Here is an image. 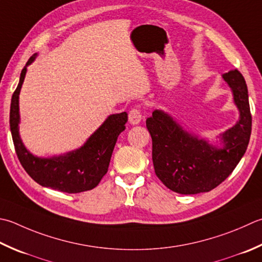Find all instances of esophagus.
<instances>
[{"instance_id": "1", "label": "esophagus", "mask_w": 262, "mask_h": 262, "mask_svg": "<svg viewBox=\"0 0 262 262\" xmlns=\"http://www.w3.org/2000/svg\"><path fill=\"white\" fill-rule=\"evenodd\" d=\"M128 120L132 125H137L140 124L141 120H142V114L140 110L137 109H132L129 111V114H128Z\"/></svg>"}]
</instances>
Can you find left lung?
<instances>
[{
  "label": "left lung",
  "mask_w": 262,
  "mask_h": 262,
  "mask_svg": "<svg viewBox=\"0 0 262 262\" xmlns=\"http://www.w3.org/2000/svg\"><path fill=\"white\" fill-rule=\"evenodd\" d=\"M223 79L232 91L239 116L236 124L217 136V144L186 130L163 110H155L146 119L156 173L173 192L211 191L233 172L247 151L252 127L247 83L237 69L224 74Z\"/></svg>",
  "instance_id": "8db88e82"
}]
</instances>
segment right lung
I'll return each instance as SVG.
<instances>
[{
  "instance_id": "right-lung-1",
  "label": "right lung",
  "mask_w": 262,
  "mask_h": 262,
  "mask_svg": "<svg viewBox=\"0 0 262 262\" xmlns=\"http://www.w3.org/2000/svg\"><path fill=\"white\" fill-rule=\"evenodd\" d=\"M36 56L37 54H34L24 67L10 106V129L18 159L26 172L39 185L66 193L90 191L106 173L117 138L125 130L128 116L126 112L110 115L76 150L49 158L34 156L25 146L19 134V95L27 67L34 62Z\"/></svg>"
}]
</instances>
